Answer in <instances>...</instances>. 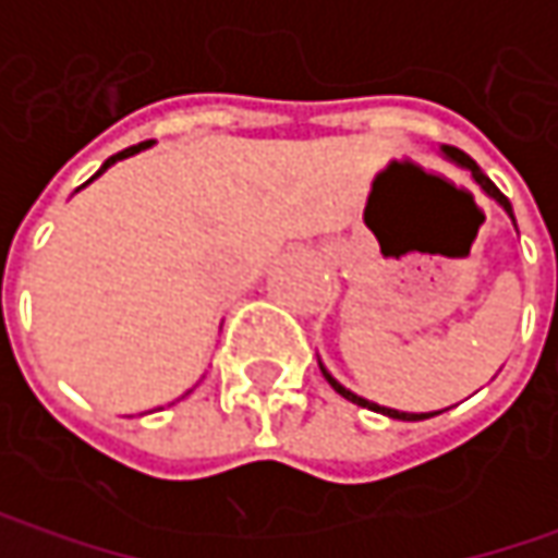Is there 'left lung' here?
Listing matches in <instances>:
<instances>
[{
  "instance_id": "obj_1",
  "label": "left lung",
  "mask_w": 558,
  "mask_h": 558,
  "mask_svg": "<svg viewBox=\"0 0 558 558\" xmlns=\"http://www.w3.org/2000/svg\"><path fill=\"white\" fill-rule=\"evenodd\" d=\"M440 151H444V155H447V158H450V161H453V163H460L462 170H469V173H472V180L482 185L484 192H487V195H490V198L500 204L506 214L512 217V204H509V198H506L504 192H500L497 185L490 183L487 177H484L482 167L472 161V158H469L465 151H460V148H453V145H444ZM512 223H515V217H512ZM319 369H323V375H326V381L332 385L335 391L344 397V400H351V403H356V407H369V410H375V413H381V416H391V418H400V422H422V418L438 416V413H400V410H391V407H378V403H373V400H366V397H360V395H354V391H348V388H344V385H341L338 378H332V373H329V369H326L323 363H319ZM440 413H444V410H440Z\"/></svg>"
}]
</instances>
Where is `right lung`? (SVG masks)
I'll return each instance as SVG.
<instances>
[{
  "label": "right lung",
  "mask_w": 558,
  "mask_h": 558,
  "mask_svg": "<svg viewBox=\"0 0 558 558\" xmlns=\"http://www.w3.org/2000/svg\"><path fill=\"white\" fill-rule=\"evenodd\" d=\"M148 145H151V142H140V145H130V148H123V151H118V155H111L108 161L101 163V170H98L96 177H101V173H105V170H108L111 163L123 161V158H130V155H140L142 148H148ZM96 177H93V180H96ZM93 180H86V183H93ZM86 183H83V185H86ZM83 185H80V189H83Z\"/></svg>",
  "instance_id": "right-lung-1"
}]
</instances>
